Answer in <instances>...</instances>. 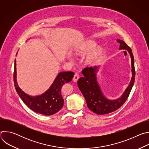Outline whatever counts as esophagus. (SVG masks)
Segmentation results:
<instances>
[{
	"mask_svg": "<svg viewBox=\"0 0 149 149\" xmlns=\"http://www.w3.org/2000/svg\"><path fill=\"white\" fill-rule=\"evenodd\" d=\"M79 78V75L78 74H75L73 77V81L74 82H77Z\"/></svg>",
	"mask_w": 149,
	"mask_h": 149,
	"instance_id": "obj_1",
	"label": "esophagus"
}]
</instances>
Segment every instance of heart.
I'll return each mask as SVG.
<instances>
[{
    "mask_svg": "<svg viewBox=\"0 0 149 149\" xmlns=\"http://www.w3.org/2000/svg\"><path fill=\"white\" fill-rule=\"evenodd\" d=\"M96 45L97 44L95 41L90 40L86 43H84L82 47L77 51L76 53L77 54H84L91 52H92L87 56L86 58L87 62L91 63L94 62V61L98 57L102 51V48L100 47L95 48ZM68 59L69 60H71L72 58L70 56H68Z\"/></svg>",
    "mask_w": 149,
    "mask_h": 149,
    "instance_id": "1",
    "label": "heart"
}]
</instances>
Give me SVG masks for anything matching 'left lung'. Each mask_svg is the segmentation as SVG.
Listing matches in <instances>:
<instances>
[{
  "mask_svg": "<svg viewBox=\"0 0 149 149\" xmlns=\"http://www.w3.org/2000/svg\"><path fill=\"white\" fill-rule=\"evenodd\" d=\"M117 40L120 44L119 50H126L131 58L132 78L123 94L115 100L109 99L104 95L97 77L100 66L88 67L82 70V73L84 77L79 78L77 81L78 88L86 99L88 108L98 115L109 114L118 109L128 98L134 83V59L132 51L123 40L120 39Z\"/></svg>",
  "mask_w": 149,
  "mask_h": 149,
  "instance_id": "obj_1",
  "label": "left lung"
}]
</instances>
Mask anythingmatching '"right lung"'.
<instances>
[{"label": "right lung", "mask_w": 149, "mask_h": 149, "mask_svg": "<svg viewBox=\"0 0 149 149\" xmlns=\"http://www.w3.org/2000/svg\"><path fill=\"white\" fill-rule=\"evenodd\" d=\"M17 54V52L16 56ZM16 62L15 59L13 81L15 89L21 100L30 109L37 113L51 116L58 112L63 105V99L61 93V88L63 84L72 81L74 73L71 71L59 72L50 87L45 92L39 95L32 96L23 91L18 86Z\"/></svg>", "instance_id": "obj_1"}]
</instances>
